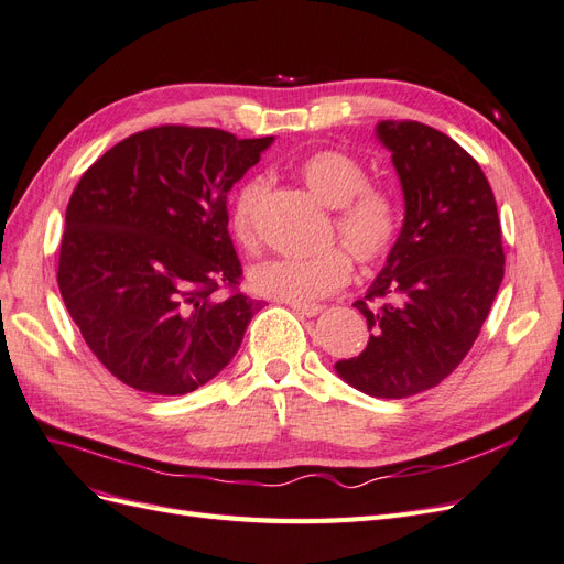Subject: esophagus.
<instances>
[{
	"instance_id": "34e87169",
	"label": "esophagus",
	"mask_w": 564,
	"mask_h": 564,
	"mask_svg": "<svg viewBox=\"0 0 564 564\" xmlns=\"http://www.w3.org/2000/svg\"><path fill=\"white\" fill-rule=\"evenodd\" d=\"M289 308L296 311L299 315L315 317V315L322 311V305H315V303H289Z\"/></svg>"
}]
</instances>
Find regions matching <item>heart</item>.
<instances>
[{"label": "heart", "mask_w": 564, "mask_h": 564, "mask_svg": "<svg viewBox=\"0 0 564 564\" xmlns=\"http://www.w3.org/2000/svg\"><path fill=\"white\" fill-rule=\"evenodd\" d=\"M296 174L324 207L334 209L332 240H340L352 259L377 265L390 253L400 232V204L390 191L369 183L367 166L344 150H317L296 164ZM263 193V178H247L230 202V230L240 245H253V209ZM350 256L329 249L311 259H268L249 275L253 294L311 303L338 292L352 275Z\"/></svg>", "instance_id": "1"}]
</instances>
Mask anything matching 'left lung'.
Returning <instances> with one entry per match:
<instances>
[{
    "mask_svg": "<svg viewBox=\"0 0 564 564\" xmlns=\"http://www.w3.org/2000/svg\"><path fill=\"white\" fill-rule=\"evenodd\" d=\"M377 139L390 152L404 220L365 299L367 348L334 365L365 395L402 400L435 388L480 334L503 280L497 199L480 164L442 131L383 119Z\"/></svg>",
    "mask_w": 564,
    "mask_h": 564,
    "instance_id": "1",
    "label": "left lung"
}]
</instances>
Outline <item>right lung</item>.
I'll use <instances>...</instances> for the list:
<instances>
[{"instance_id": "add662e5", "label": "right lung", "mask_w": 564, "mask_h": 564, "mask_svg": "<svg viewBox=\"0 0 564 564\" xmlns=\"http://www.w3.org/2000/svg\"><path fill=\"white\" fill-rule=\"evenodd\" d=\"M272 141L158 127L119 141L79 178L61 296L100 365L129 388L185 395L240 350L261 301L216 296L242 275L226 202Z\"/></svg>"}]
</instances>
